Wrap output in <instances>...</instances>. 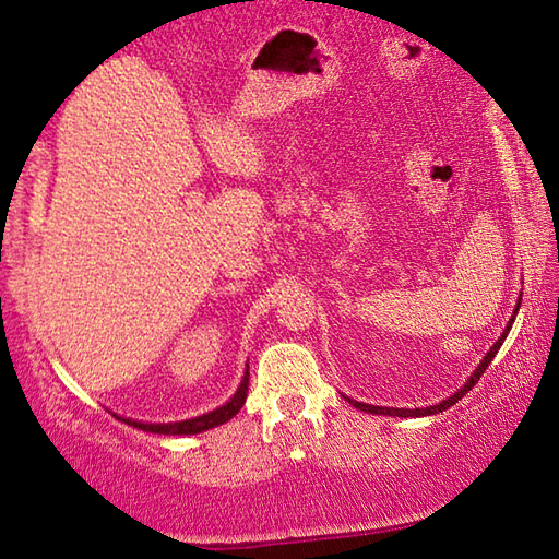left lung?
Segmentation results:
<instances>
[{"instance_id":"obj_1","label":"left lung","mask_w":559,"mask_h":559,"mask_svg":"<svg viewBox=\"0 0 559 559\" xmlns=\"http://www.w3.org/2000/svg\"><path fill=\"white\" fill-rule=\"evenodd\" d=\"M519 308H521V302L519 306H515V312H513V318L509 320V324H506V330H503V334L499 337V342L493 344V347L486 352V357L481 359V364L479 367L474 369V373L469 377V381H466L462 389H456L454 391V395H450L448 401H442V403H435V405H430V408H383V405H369V403H359V401H352V399H347L354 408H359V411H364V413H371V415H391V418H420V415H435V413H442V411H448L450 405H454L456 401H462L464 399V393H469L472 389H474V383L481 379V373L486 371V367H489V364L493 361V357H496V352L501 349V344H503V340H506V334L511 332V324H513V320H515V314H519Z\"/></svg>"}]
</instances>
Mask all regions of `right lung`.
I'll return each mask as SVG.
<instances>
[{
  "mask_svg": "<svg viewBox=\"0 0 559 559\" xmlns=\"http://www.w3.org/2000/svg\"><path fill=\"white\" fill-rule=\"evenodd\" d=\"M247 391H249V369L245 373V379H241V385L237 389V393L231 395V399L219 405V408L210 411L205 415H198V418H190V420H178V423H139V420H129V418H121L127 425H134V428L144 430V432H156V435H198V432H205L210 428H217V425L227 423L235 418V415L241 411V405L247 401Z\"/></svg>",
  "mask_w": 559,
  "mask_h": 559,
  "instance_id": "obj_1",
  "label": "right lung"
}]
</instances>
